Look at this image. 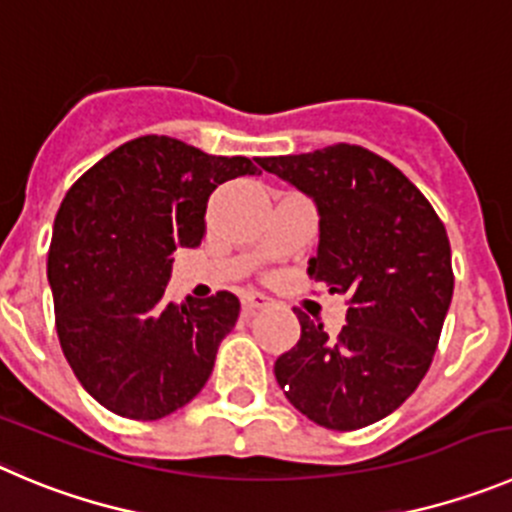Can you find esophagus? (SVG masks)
Segmentation results:
<instances>
[{
    "label": "esophagus",
    "instance_id": "obj_1",
    "mask_svg": "<svg viewBox=\"0 0 512 512\" xmlns=\"http://www.w3.org/2000/svg\"><path fill=\"white\" fill-rule=\"evenodd\" d=\"M242 305H245L247 310H262L270 305V298L262 293H247L245 298H242Z\"/></svg>",
    "mask_w": 512,
    "mask_h": 512
}]
</instances>
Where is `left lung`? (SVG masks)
I'll return each instance as SVG.
<instances>
[{
  "mask_svg": "<svg viewBox=\"0 0 512 512\" xmlns=\"http://www.w3.org/2000/svg\"><path fill=\"white\" fill-rule=\"evenodd\" d=\"M257 164L313 199L318 252L308 275L348 295L338 336L298 310L300 341L275 361V379L310 422L369 427L414 394L437 351L455 288L444 224L407 176L361 146Z\"/></svg>",
  "mask_w": 512,
  "mask_h": 512,
  "instance_id": "obj_1",
  "label": "left lung"
}]
</instances>
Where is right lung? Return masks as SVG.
Here are the masks:
<instances>
[{
    "label": "right lung",
    "instance_id": "1",
    "mask_svg": "<svg viewBox=\"0 0 512 512\" xmlns=\"http://www.w3.org/2000/svg\"><path fill=\"white\" fill-rule=\"evenodd\" d=\"M255 174L245 156L141 136L100 159L62 199L47 255L57 336L83 389L118 417L161 419L207 384L240 300L222 290L166 303L171 252L199 247L219 184Z\"/></svg>",
    "mask_w": 512,
    "mask_h": 512
}]
</instances>
